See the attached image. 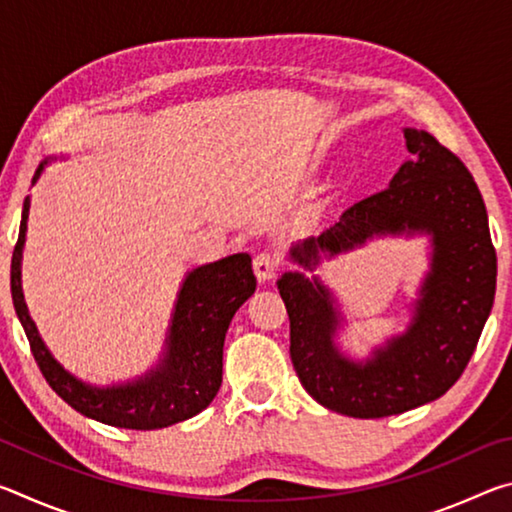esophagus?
Returning <instances> with one entry per match:
<instances>
[{"instance_id":"34e87169","label":"esophagus","mask_w":512,"mask_h":512,"mask_svg":"<svg viewBox=\"0 0 512 512\" xmlns=\"http://www.w3.org/2000/svg\"><path fill=\"white\" fill-rule=\"evenodd\" d=\"M253 268H255V275L259 282H268V280H273L277 268H280V259H277L273 253H259L255 257Z\"/></svg>"}]
</instances>
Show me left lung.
<instances>
[{
  "label": "left lung",
  "instance_id": "8db88e82",
  "mask_svg": "<svg viewBox=\"0 0 512 512\" xmlns=\"http://www.w3.org/2000/svg\"><path fill=\"white\" fill-rule=\"evenodd\" d=\"M404 160L384 192L354 203L318 237L293 244L307 271L379 237H429V271L402 334L352 359L339 345V300L318 275L287 271L277 289L291 323V361L300 384L325 409L350 418H386L438 400L470 361L490 316L497 253L472 173L436 137L404 128Z\"/></svg>",
  "mask_w": 512,
  "mask_h": 512
}]
</instances>
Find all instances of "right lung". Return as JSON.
<instances>
[{
    "label": "right lung",
    "instance_id": "right-lung-1",
    "mask_svg": "<svg viewBox=\"0 0 512 512\" xmlns=\"http://www.w3.org/2000/svg\"><path fill=\"white\" fill-rule=\"evenodd\" d=\"M51 160H56V155L40 164L33 185ZM29 207L31 198L27 196L11 262V293L15 314L27 332L33 357L49 386L85 418L119 429H164L207 409L221 388L225 332L232 316L257 287L250 255H228L219 262L192 268L180 284L158 363L135 379L97 386L60 366L42 341L24 302L22 253L27 241Z\"/></svg>",
    "mask_w": 512,
    "mask_h": 512
}]
</instances>
